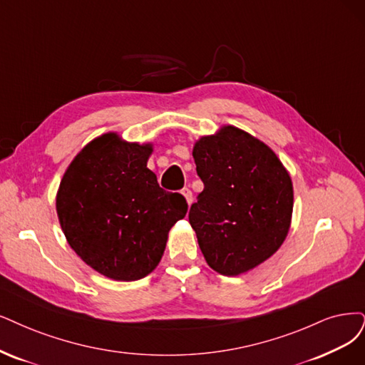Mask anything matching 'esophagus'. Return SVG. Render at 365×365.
Returning a JSON list of instances; mask_svg holds the SVG:
<instances>
[{"label": "esophagus", "instance_id": "34e87169", "mask_svg": "<svg viewBox=\"0 0 365 365\" xmlns=\"http://www.w3.org/2000/svg\"><path fill=\"white\" fill-rule=\"evenodd\" d=\"M182 194H183V197L186 198V201H187V205H192V201H194V195H192V192H191V190L190 187H183L182 190Z\"/></svg>", "mask_w": 365, "mask_h": 365}]
</instances>
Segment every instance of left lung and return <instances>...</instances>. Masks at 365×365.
Returning a JSON list of instances; mask_svg holds the SVG:
<instances>
[{"mask_svg": "<svg viewBox=\"0 0 365 365\" xmlns=\"http://www.w3.org/2000/svg\"><path fill=\"white\" fill-rule=\"evenodd\" d=\"M192 156L205 183L190 210L200 250L217 272L244 274L271 257L289 233L290 175L264 143L235 126L197 141Z\"/></svg>", "mask_w": 365, "mask_h": 365, "instance_id": "1", "label": "left lung"}]
</instances>
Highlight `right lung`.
I'll list each match as a JSON object with an SVG mask.
<instances>
[{
    "label": "right lung",
    "mask_w": 365,
    "mask_h": 365,
    "mask_svg": "<svg viewBox=\"0 0 365 365\" xmlns=\"http://www.w3.org/2000/svg\"><path fill=\"white\" fill-rule=\"evenodd\" d=\"M150 153V144L105 133L76 155L57 194L58 220L72 250L117 281L150 274L170 228L187 210L185 197L162 190L147 168Z\"/></svg>",
    "instance_id": "1"
}]
</instances>
